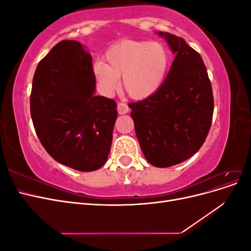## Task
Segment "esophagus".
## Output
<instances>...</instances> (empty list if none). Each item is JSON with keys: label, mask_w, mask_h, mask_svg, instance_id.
Returning a JSON list of instances; mask_svg holds the SVG:
<instances>
[{"label": "esophagus", "mask_w": 251, "mask_h": 251, "mask_svg": "<svg viewBox=\"0 0 251 251\" xmlns=\"http://www.w3.org/2000/svg\"><path fill=\"white\" fill-rule=\"evenodd\" d=\"M117 111H118V114H120V115H124V114L128 112L127 104H126L124 102H118V104H117Z\"/></svg>", "instance_id": "obj_1"}]
</instances>
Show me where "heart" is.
<instances>
[{
    "label": "heart",
    "mask_w": 251,
    "mask_h": 251,
    "mask_svg": "<svg viewBox=\"0 0 251 251\" xmlns=\"http://www.w3.org/2000/svg\"><path fill=\"white\" fill-rule=\"evenodd\" d=\"M105 59L97 60L93 73L97 87L110 96L123 77V89L135 100H142L156 93L162 86L169 69V54L158 42L124 41L105 52Z\"/></svg>",
    "instance_id": "obj_1"
}]
</instances>
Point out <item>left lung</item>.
Returning <instances> with one entry per match:
<instances>
[{"mask_svg":"<svg viewBox=\"0 0 251 251\" xmlns=\"http://www.w3.org/2000/svg\"><path fill=\"white\" fill-rule=\"evenodd\" d=\"M157 34L176 56L157 92L128 107L144 157L156 168H169L202 147L211 126L214 96L199 53L181 37Z\"/></svg>","mask_w":251,"mask_h":251,"instance_id":"8db88e82","label":"left lung"}]
</instances>
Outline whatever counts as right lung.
<instances>
[{"mask_svg": "<svg viewBox=\"0 0 251 251\" xmlns=\"http://www.w3.org/2000/svg\"><path fill=\"white\" fill-rule=\"evenodd\" d=\"M92 56L79 42L62 41L36 67L30 112L48 154L79 172L108 159L117 118L113 100L96 96Z\"/></svg>", "mask_w": 251, "mask_h": 251, "instance_id": "obj_1", "label": "right lung"}]
</instances>
